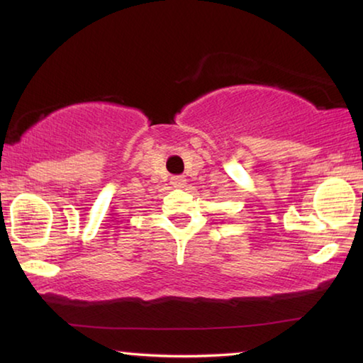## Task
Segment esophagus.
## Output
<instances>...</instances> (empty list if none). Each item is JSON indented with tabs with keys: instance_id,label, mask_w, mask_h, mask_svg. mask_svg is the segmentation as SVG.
Returning <instances> with one entry per match:
<instances>
[{
	"instance_id": "esophagus-1",
	"label": "esophagus",
	"mask_w": 363,
	"mask_h": 363,
	"mask_svg": "<svg viewBox=\"0 0 363 363\" xmlns=\"http://www.w3.org/2000/svg\"><path fill=\"white\" fill-rule=\"evenodd\" d=\"M186 177H184V176H173V177H171V184H173V186L174 187H184V186H186Z\"/></svg>"
}]
</instances>
